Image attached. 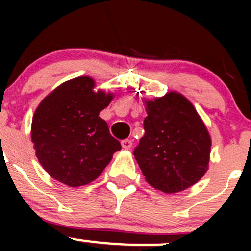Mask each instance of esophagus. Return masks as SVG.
<instances>
[{"label":"esophagus","instance_id":"esophagus-1","mask_svg":"<svg viewBox=\"0 0 251 251\" xmlns=\"http://www.w3.org/2000/svg\"><path fill=\"white\" fill-rule=\"evenodd\" d=\"M121 146H123L124 149H130L131 147H132V141L128 140V138H126V140H123V141H121Z\"/></svg>","mask_w":251,"mask_h":251}]
</instances>
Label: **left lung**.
I'll return each mask as SVG.
<instances>
[{"label": "left lung", "instance_id": "obj_1", "mask_svg": "<svg viewBox=\"0 0 251 251\" xmlns=\"http://www.w3.org/2000/svg\"><path fill=\"white\" fill-rule=\"evenodd\" d=\"M144 135L133 151L146 181L165 193L193 186L207 170L211 140L189 100L177 92L147 102Z\"/></svg>", "mask_w": 251, "mask_h": 251}]
</instances>
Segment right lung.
I'll list each match as a JSON object with an SVG mask.
<instances>
[{
	"label": "right lung",
	"mask_w": 251,
	"mask_h": 251,
	"mask_svg": "<svg viewBox=\"0 0 251 251\" xmlns=\"http://www.w3.org/2000/svg\"><path fill=\"white\" fill-rule=\"evenodd\" d=\"M93 86L87 76L67 81L40 103L32 118L31 140L40 164L70 187L95 181L121 149L100 118L113 96L95 93Z\"/></svg>",
	"instance_id": "1"
}]
</instances>
